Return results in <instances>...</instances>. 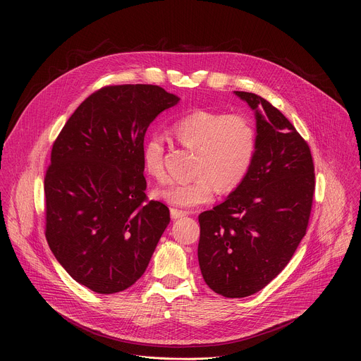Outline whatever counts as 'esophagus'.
<instances>
[{"instance_id": "34e87169", "label": "esophagus", "mask_w": 361, "mask_h": 361, "mask_svg": "<svg viewBox=\"0 0 361 361\" xmlns=\"http://www.w3.org/2000/svg\"><path fill=\"white\" fill-rule=\"evenodd\" d=\"M170 214H171V219H173V220H177V219H181V217L187 216L185 212H181V210H177V209H171V210H170Z\"/></svg>"}]
</instances>
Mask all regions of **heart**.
I'll return each instance as SVG.
<instances>
[{
    "mask_svg": "<svg viewBox=\"0 0 361 361\" xmlns=\"http://www.w3.org/2000/svg\"><path fill=\"white\" fill-rule=\"evenodd\" d=\"M180 144L194 149L191 178L170 181L156 195L178 209H192L209 202L214 190L228 192L248 174L257 148L252 120L240 113L194 110L173 124ZM166 142L160 133L145 137L141 159L145 171L157 180L166 177Z\"/></svg>",
    "mask_w": 361,
    "mask_h": 361,
    "instance_id": "obj_1",
    "label": "heart"
}]
</instances>
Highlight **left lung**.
Instances as JSON below:
<instances>
[{"mask_svg":"<svg viewBox=\"0 0 361 361\" xmlns=\"http://www.w3.org/2000/svg\"><path fill=\"white\" fill-rule=\"evenodd\" d=\"M255 111L257 148L245 178L198 216V263L207 286L228 298L264 288L305 235L314 197L312 151L263 97L234 91Z\"/></svg>","mask_w":361,"mask_h":361,"instance_id":"obj_1","label":"left lung"}]
</instances>
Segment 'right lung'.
<instances>
[{"label": "right lung", "instance_id": "right-lung-1", "mask_svg": "<svg viewBox=\"0 0 361 361\" xmlns=\"http://www.w3.org/2000/svg\"><path fill=\"white\" fill-rule=\"evenodd\" d=\"M178 101L159 85L102 87L53 144L45 238L66 271L98 294L131 287L170 223L167 205L147 200L141 148L148 126Z\"/></svg>", "mask_w": 361, "mask_h": 361}]
</instances>
